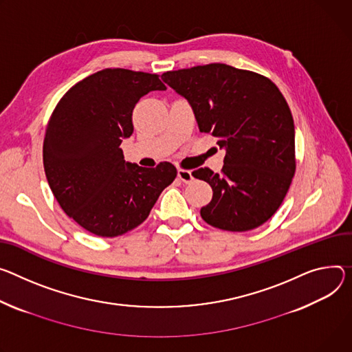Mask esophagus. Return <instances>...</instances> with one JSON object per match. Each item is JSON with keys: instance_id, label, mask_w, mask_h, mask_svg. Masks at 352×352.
<instances>
[{"instance_id": "34e87169", "label": "esophagus", "mask_w": 352, "mask_h": 352, "mask_svg": "<svg viewBox=\"0 0 352 352\" xmlns=\"http://www.w3.org/2000/svg\"><path fill=\"white\" fill-rule=\"evenodd\" d=\"M178 178H179L182 182L188 184V182H190V181L194 179V175H192V171H190V170L179 168V170H178Z\"/></svg>"}]
</instances>
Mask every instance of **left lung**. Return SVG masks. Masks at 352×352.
<instances>
[{"label":"left lung","instance_id":"left-lung-1","mask_svg":"<svg viewBox=\"0 0 352 352\" xmlns=\"http://www.w3.org/2000/svg\"><path fill=\"white\" fill-rule=\"evenodd\" d=\"M163 80L194 109L199 131L226 150L221 173H192L213 190L201 209L208 225L247 232L278 210L296 170L295 124L283 95L267 77L221 63L167 72Z\"/></svg>","mask_w":352,"mask_h":352}]
</instances>
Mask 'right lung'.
I'll return each instance as SVG.
<instances>
[{
  "label": "right lung",
  "instance_id": "right-lung-1",
  "mask_svg": "<svg viewBox=\"0 0 352 352\" xmlns=\"http://www.w3.org/2000/svg\"><path fill=\"white\" fill-rule=\"evenodd\" d=\"M163 91L158 74L105 69L73 85L56 105L43 140L49 186L69 217L100 237L133 230L177 177L126 163L119 147L133 133L132 113L143 95Z\"/></svg>",
  "mask_w": 352,
  "mask_h": 352
}]
</instances>
